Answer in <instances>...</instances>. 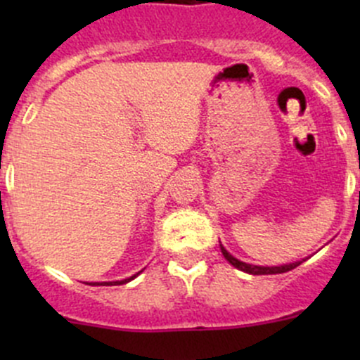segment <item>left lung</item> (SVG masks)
Masks as SVG:
<instances>
[{
  "label": "left lung",
  "instance_id": "left-lung-1",
  "mask_svg": "<svg viewBox=\"0 0 360 360\" xmlns=\"http://www.w3.org/2000/svg\"><path fill=\"white\" fill-rule=\"evenodd\" d=\"M221 252H223V256L226 257V259L230 261V263L233 264L235 268H238V270L245 271V274H250V275H275V274H285V271L294 270V268L300 266V264H301V261H296V263L282 264V266H257V264L244 263V261H240V259H237V257H233L230 252H228L226 249L223 248V245H221Z\"/></svg>",
  "mask_w": 360,
  "mask_h": 360
}]
</instances>
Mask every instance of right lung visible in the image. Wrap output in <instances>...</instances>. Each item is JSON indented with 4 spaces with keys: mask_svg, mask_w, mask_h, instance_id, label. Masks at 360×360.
<instances>
[{
    "mask_svg": "<svg viewBox=\"0 0 360 360\" xmlns=\"http://www.w3.org/2000/svg\"><path fill=\"white\" fill-rule=\"evenodd\" d=\"M143 271V270H141ZM139 271V274H141ZM139 274H136V275H132V277L130 278H123V281H116V282H103V284H99V282H96V284H89V285H122V284H127V282H130V281H134V278L137 277V275Z\"/></svg>",
    "mask_w": 360,
    "mask_h": 360,
    "instance_id": "add662e5",
    "label": "right lung"
}]
</instances>
